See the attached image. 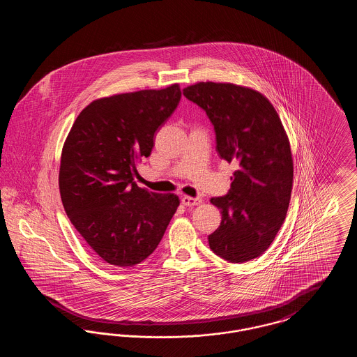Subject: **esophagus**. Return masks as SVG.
<instances>
[{
    "label": "esophagus",
    "mask_w": 357,
    "mask_h": 357,
    "mask_svg": "<svg viewBox=\"0 0 357 357\" xmlns=\"http://www.w3.org/2000/svg\"><path fill=\"white\" fill-rule=\"evenodd\" d=\"M202 202L201 198H192V197H182V204L187 206V207H191V206H198V204Z\"/></svg>",
    "instance_id": "obj_1"
}]
</instances>
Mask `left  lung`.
Listing matches in <instances>:
<instances>
[{
    "label": "left lung",
    "instance_id": "1",
    "mask_svg": "<svg viewBox=\"0 0 357 357\" xmlns=\"http://www.w3.org/2000/svg\"><path fill=\"white\" fill-rule=\"evenodd\" d=\"M213 123L217 151L238 166L226 195L210 202L221 210L210 249L242 264L266 252L285 221L293 186V159L281 119L262 93L230 83H197L183 89Z\"/></svg>",
    "mask_w": 357,
    "mask_h": 357
}]
</instances>
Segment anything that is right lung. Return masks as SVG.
I'll return each instance as SVG.
<instances>
[{"label": "right lung", "instance_id": "obj_1", "mask_svg": "<svg viewBox=\"0 0 357 357\" xmlns=\"http://www.w3.org/2000/svg\"><path fill=\"white\" fill-rule=\"evenodd\" d=\"M179 84L98 99L75 120L61 153L59 187L75 229L107 264L127 268L159 245L179 198L137 187L136 163L181 100Z\"/></svg>", "mask_w": 357, "mask_h": 357}]
</instances>
